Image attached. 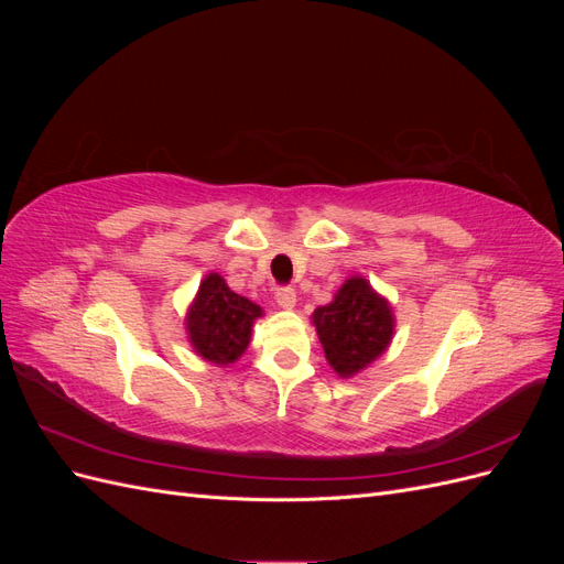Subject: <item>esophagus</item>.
<instances>
[{
  "label": "esophagus",
  "instance_id": "34e87169",
  "mask_svg": "<svg viewBox=\"0 0 564 564\" xmlns=\"http://www.w3.org/2000/svg\"><path fill=\"white\" fill-rule=\"evenodd\" d=\"M275 299H278L280 308H286V311L294 308V305H296V292L292 286H280L275 292Z\"/></svg>",
  "mask_w": 564,
  "mask_h": 564
}]
</instances>
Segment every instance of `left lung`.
Returning a JSON list of instances; mask_svg holds the SVG:
<instances>
[{
	"mask_svg": "<svg viewBox=\"0 0 564 564\" xmlns=\"http://www.w3.org/2000/svg\"><path fill=\"white\" fill-rule=\"evenodd\" d=\"M313 322L324 355L344 379L377 360L392 338L390 305L362 278H350Z\"/></svg>",
	"mask_w": 564,
	"mask_h": 564,
	"instance_id": "left-lung-1",
	"label": "left lung"
}]
</instances>
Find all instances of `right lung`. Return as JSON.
Segmentation results:
<instances>
[{"mask_svg":"<svg viewBox=\"0 0 564 564\" xmlns=\"http://www.w3.org/2000/svg\"><path fill=\"white\" fill-rule=\"evenodd\" d=\"M256 317H261L259 305L235 294L224 278L212 272L199 284L197 299L187 315V334L204 360L230 365L247 350Z\"/></svg>","mask_w":564,"mask_h":564,"instance_id":"1","label":"right lung"}]
</instances>
